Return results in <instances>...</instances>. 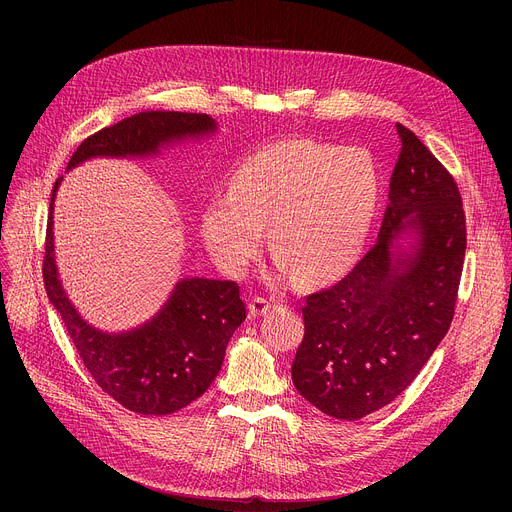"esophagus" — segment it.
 Returning a JSON list of instances; mask_svg holds the SVG:
<instances>
[{"mask_svg":"<svg viewBox=\"0 0 512 512\" xmlns=\"http://www.w3.org/2000/svg\"><path fill=\"white\" fill-rule=\"evenodd\" d=\"M269 310H271V302H267V300H263V298H253V300L249 302V314H251L253 318H261V316H265Z\"/></svg>","mask_w":512,"mask_h":512,"instance_id":"34e87169","label":"esophagus"}]
</instances>
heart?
Masks as SVG:
<instances>
[{"label":"heart","instance_id":"obj_1","mask_svg":"<svg viewBox=\"0 0 512 512\" xmlns=\"http://www.w3.org/2000/svg\"><path fill=\"white\" fill-rule=\"evenodd\" d=\"M379 174L360 150L287 139L247 158L229 196L202 208L200 233L216 265L241 275L263 243L277 251L267 277L298 273L306 285L328 283L354 263L371 231Z\"/></svg>","mask_w":512,"mask_h":512}]
</instances>
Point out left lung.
Returning a JSON list of instances; mask_svg holds the SVG:
<instances>
[{
	"label": "left lung",
	"mask_w": 512,
	"mask_h": 512,
	"mask_svg": "<svg viewBox=\"0 0 512 512\" xmlns=\"http://www.w3.org/2000/svg\"><path fill=\"white\" fill-rule=\"evenodd\" d=\"M401 154L375 247L334 287L308 296L291 364L298 393L354 421L389 405L448 334L466 255L454 178L397 123Z\"/></svg>",
	"instance_id": "obj_1"
}]
</instances>
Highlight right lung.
I'll list each match as a JSON object with an SVG mask.
<instances>
[{"label": "right lung", "mask_w": 512, "mask_h": 512, "mask_svg": "<svg viewBox=\"0 0 512 512\" xmlns=\"http://www.w3.org/2000/svg\"><path fill=\"white\" fill-rule=\"evenodd\" d=\"M218 123L202 113L141 111L87 137L66 172L95 158L148 160L186 141L208 139ZM50 196L46 257L42 265L50 304L97 385L125 409L168 415L196 401L223 367L227 344L247 318L239 285L206 277L176 281L164 306L131 330L107 332L89 324L68 300L54 255V200Z\"/></svg>", "instance_id": "1"}]
</instances>
